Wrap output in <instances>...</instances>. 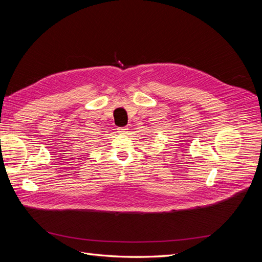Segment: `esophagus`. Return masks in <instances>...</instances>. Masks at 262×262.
Instances as JSON below:
<instances>
[{
    "mask_svg": "<svg viewBox=\"0 0 262 262\" xmlns=\"http://www.w3.org/2000/svg\"><path fill=\"white\" fill-rule=\"evenodd\" d=\"M117 130H118V132L123 133V132H125L126 130H128V128H126V126H123V128H118Z\"/></svg>",
    "mask_w": 262,
    "mask_h": 262,
    "instance_id": "obj_1",
    "label": "esophagus"
}]
</instances>
